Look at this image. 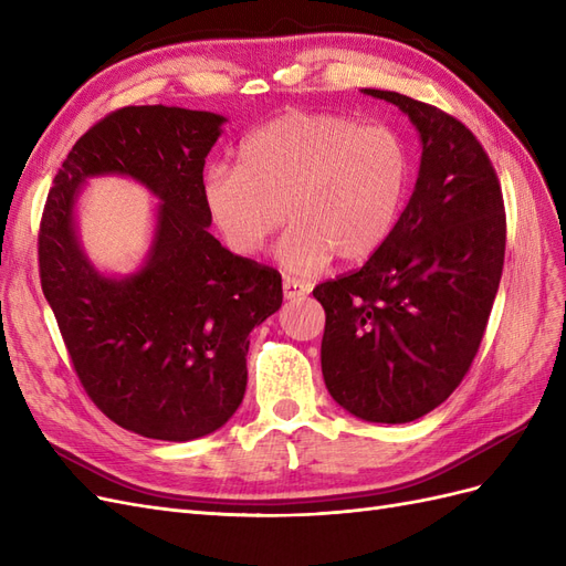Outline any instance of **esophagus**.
Returning <instances> with one entry per match:
<instances>
[{"mask_svg":"<svg viewBox=\"0 0 566 566\" xmlns=\"http://www.w3.org/2000/svg\"><path fill=\"white\" fill-rule=\"evenodd\" d=\"M306 293H310V285H306V283H302L297 279H290V276L283 279V297L285 300H300Z\"/></svg>","mask_w":566,"mask_h":566,"instance_id":"obj_1","label":"esophagus"}]
</instances>
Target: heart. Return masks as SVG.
I'll return each mask as SVG.
<instances>
[{
  "label": "heart",
  "instance_id": "heart-1",
  "mask_svg": "<svg viewBox=\"0 0 566 566\" xmlns=\"http://www.w3.org/2000/svg\"><path fill=\"white\" fill-rule=\"evenodd\" d=\"M410 181L408 148L397 132L352 117L287 111L241 144V165L214 163L202 200L229 248L256 254L287 219L279 260L310 273L337 254L364 262L401 217Z\"/></svg>",
  "mask_w": 566,
  "mask_h": 566
}]
</instances>
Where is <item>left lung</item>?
<instances>
[{
	"instance_id": "8db88e82",
	"label": "left lung",
	"mask_w": 566,
	"mask_h": 566,
	"mask_svg": "<svg viewBox=\"0 0 566 566\" xmlns=\"http://www.w3.org/2000/svg\"><path fill=\"white\" fill-rule=\"evenodd\" d=\"M361 92L408 115L422 156L387 243L358 271L314 287L325 310L321 370L352 416L401 424L447 401L472 366L503 273L505 210L465 125L397 92Z\"/></svg>"
}]
</instances>
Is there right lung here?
Masks as SVG:
<instances>
[{"instance_id":"obj_1","label":"right lung","mask_w":566,"mask_h":566,"mask_svg":"<svg viewBox=\"0 0 566 566\" xmlns=\"http://www.w3.org/2000/svg\"><path fill=\"white\" fill-rule=\"evenodd\" d=\"M224 115L127 106L80 136L46 196L42 293L90 399L125 430L191 441L243 401L254 325L281 310V273L238 256L210 233L205 158ZM94 176H127L159 198L143 266L113 277L76 235V198Z\"/></svg>"}]
</instances>
